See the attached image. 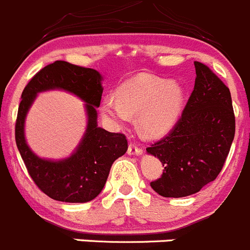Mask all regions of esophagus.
<instances>
[{
    "instance_id": "obj_1",
    "label": "esophagus",
    "mask_w": 250,
    "mask_h": 250,
    "mask_svg": "<svg viewBox=\"0 0 250 250\" xmlns=\"http://www.w3.org/2000/svg\"><path fill=\"white\" fill-rule=\"evenodd\" d=\"M127 153L129 154V155H142L143 150H142L139 146H137L136 144H129Z\"/></svg>"
}]
</instances>
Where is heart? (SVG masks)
I'll list each match as a JSON object with an SVG mask.
<instances>
[{
	"label": "heart",
	"instance_id": "obj_1",
	"mask_svg": "<svg viewBox=\"0 0 250 250\" xmlns=\"http://www.w3.org/2000/svg\"><path fill=\"white\" fill-rule=\"evenodd\" d=\"M185 104V91L175 81L138 76L118 88L117 97L106 96L101 113L111 125H123L137 114L139 129L146 137L160 138L178 123Z\"/></svg>",
	"mask_w": 250,
	"mask_h": 250
}]
</instances>
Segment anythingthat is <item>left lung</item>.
I'll return each instance as SVG.
<instances>
[{"label":"left lung","mask_w":250,"mask_h":250,"mask_svg":"<svg viewBox=\"0 0 250 250\" xmlns=\"http://www.w3.org/2000/svg\"><path fill=\"white\" fill-rule=\"evenodd\" d=\"M195 87L171 132L146 148L164 167L150 186L163 197L199 192L222 170L235 132L229 88L209 67L195 62Z\"/></svg>","instance_id":"obj_1"}]
</instances>
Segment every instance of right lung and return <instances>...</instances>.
<instances>
[{
  "mask_svg": "<svg viewBox=\"0 0 250 250\" xmlns=\"http://www.w3.org/2000/svg\"><path fill=\"white\" fill-rule=\"evenodd\" d=\"M102 75L97 70L58 60L37 72L22 92L16 122V144L36 185L53 200L83 204L100 195L116 159L127 151L125 134L107 132L97 125ZM62 89L85 102L88 125L81 143L70 157L54 161L38 157L25 139V118L38 93Z\"/></svg>",
  "mask_w": 250,
  "mask_h": 250,
  "instance_id": "obj_1",
  "label": "right lung"
}]
</instances>
